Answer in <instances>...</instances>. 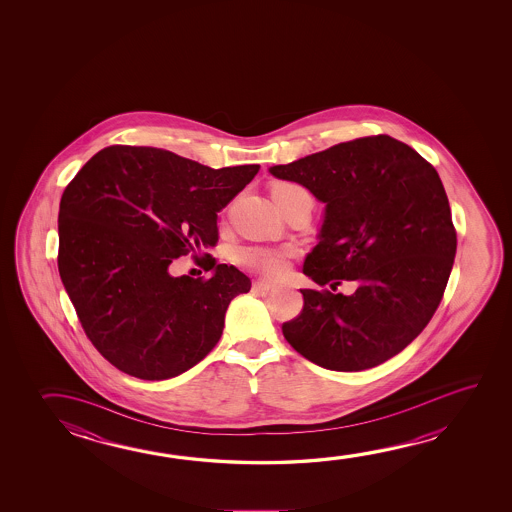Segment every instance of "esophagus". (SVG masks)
<instances>
[{"label":"esophagus","instance_id":"34e87169","mask_svg":"<svg viewBox=\"0 0 512 512\" xmlns=\"http://www.w3.org/2000/svg\"><path fill=\"white\" fill-rule=\"evenodd\" d=\"M271 289H273V285L268 284V282H262V280H257L252 285L253 293H269Z\"/></svg>","mask_w":512,"mask_h":512}]
</instances>
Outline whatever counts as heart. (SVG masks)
Instances as JSON below:
<instances>
[{"label": "heart", "instance_id": "obj_1", "mask_svg": "<svg viewBox=\"0 0 512 512\" xmlns=\"http://www.w3.org/2000/svg\"><path fill=\"white\" fill-rule=\"evenodd\" d=\"M271 196L275 202H284L293 196H305L312 200V194L307 189H303L302 185L287 184V182L275 185L271 189ZM289 259H291V250L271 248V246H250L237 253V260L243 266L268 278L280 277L287 269Z\"/></svg>", "mask_w": 512, "mask_h": 512}]
</instances>
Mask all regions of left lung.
I'll return each mask as SVG.
<instances>
[{
	"label": "left lung",
	"mask_w": 512,
	"mask_h": 512,
	"mask_svg": "<svg viewBox=\"0 0 512 512\" xmlns=\"http://www.w3.org/2000/svg\"><path fill=\"white\" fill-rule=\"evenodd\" d=\"M269 171L327 205L303 273L334 293L302 289V312L282 325L287 343L334 371L375 368L402 352L443 300L457 250L434 166L380 134ZM343 279L358 282L350 297L335 293Z\"/></svg>",
	"instance_id": "obj_1"
}]
</instances>
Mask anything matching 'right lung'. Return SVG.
<instances>
[{
	"label": "right lung",
	"instance_id": "1",
	"mask_svg": "<svg viewBox=\"0 0 512 512\" xmlns=\"http://www.w3.org/2000/svg\"><path fill=\"white\" fill-rule=\"evenodd\" d=\"M260 166L212 169L173 151L109 146L76 173L59 210V273L94 348L143 380L184 373L218 344L252 282L209 253L218 212ZM191 252L210 279L171 278Z\"/></svg>",
	"mask_w": 512,
	"mask_h": 512
}]
</instances>
